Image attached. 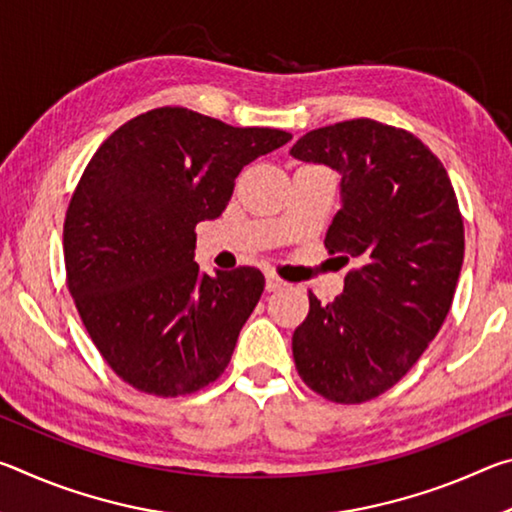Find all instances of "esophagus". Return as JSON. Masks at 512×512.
I'll use <instances>...</instances> for the list:
<instances>
[{"label":"esophagus","mask_w":512,"mask_h":512,"mask_svg":"<svg viewBox=\"0 0 512 512\" xmlns=\"http://www.w3.org/2000/svg\"><path fill=\"white\" fill-rule=\"evenodd\" d=\"M282 287H284V282L280 280V277L273 275V273H266V291H277Z\"/></svg>","instance_id":"34e87169"}]
</instances>
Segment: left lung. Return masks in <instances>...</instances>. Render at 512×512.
<instances>
[{"label":"left lung","instance_id":"left-lung-1","mask_svg":"<svg viewBox=\"0 0 512 512\" xmlns=\"http://www.w3.org/2000/svg\"><path fill=\"white\" fill-rule=\"evenodd\" d=\"M291 155L341 176L325 246L359 264L329 305L309 293L293 359L325 400L368 402L413 368L452 307L465 253L454 187L418 137L372 119L311 131Z\"/></svg>","mask_w":512,"mask_h":512}]
</instances>
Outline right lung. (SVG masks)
I'll return each mask as SVG.
<instances>
[{"label": "right lung", "instance_id": "1", "mask_svg": "<svg viewBox=\"0 0 512 512\" xmlns=\"http://www.w3.org/2000/svg\"><path fill=\"white\" fill-rule=\"evenodd\" d=\"M289 140L277 128L158 108L126 121L92 155L65 216L67 287L126 384L178 397L228 368L264 275L253 266L203 273L194 228L219 219L246 164Z\"/></svg>", "mask_w": 512, "mask_h": 512}]
</instances>
